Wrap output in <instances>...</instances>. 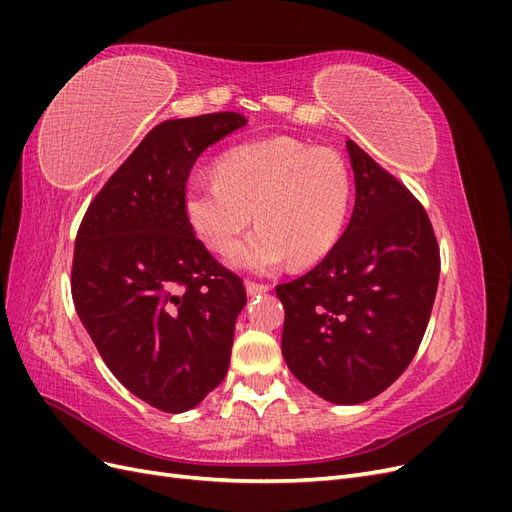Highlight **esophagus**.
I'll return each mask as SVG.
<instances>
[{
    "instance_id": "1",
    "label": "esophagus",
    "mask_w": 512,
    "mask_h": 512,
    "mask_svg": "<svg viewBox=\"0 0 512 512\" xmlns=\"http://www.w3.org/2000/svg\"><path fill=\"white\" fill-rule=\"evenodd\" d=\"M245 290L250 297H256V294H262L269 290V284H256V282H245Z\"/></svg>"
}]
</instances>
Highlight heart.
Instances as JSON below:
<instances>
[{
  "mask_svg": "<svg viewBox=\"0 0 512 512\" xmlns=\"http://www.w3.org/2000/svg\"><path fill=\"white\" fill-rule=\"evenodd\" d=\"M350 207V175L331 149L290 136L228 149L218 177L200 173L185 185L183 211L196 237L226 252L250 226L258 230L230 252L243 269L269 271L286 258L316 265L342 235Z\"/></svg>",
  "mask_w": 512,
  "mask_h": 512,
  "instance_id": "obj_1",
  "label": "heart"
}]
</instances>
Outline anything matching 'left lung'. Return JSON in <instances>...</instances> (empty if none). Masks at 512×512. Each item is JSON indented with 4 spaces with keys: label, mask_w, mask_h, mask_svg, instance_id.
I'll return each mask as SVG.
<instances>
[{
    "label": "left lung",
    "mask_w": 512,
    "mask_h": 512,
    "mask_svg": "<svg viewBox=\"0 0 512 512\" xmlns=\"http://www.w3.org/2000/svg\"><path fill=\"white\" fill-rule=\"evenodd\" d=\"M346 147L356 188L350 224L322 262L275 292L294 378L352 406L389 389L414 359L436 299L440 247L406 185L354 141Z\"/></svg>",
    "instance_id": "1"
}]
</instances>
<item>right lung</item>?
<instances>
[{"mask_svg":"<svg viewBox=\"0 0 512 512\" xmlns=\"http://www.w3.org/2000/svg\"><path fill=\"white\" fill-rule=\"evenodd\" d=\"M245 123L230 111L162 121L76 232V314L115 378L162 412L198 406L230 363L245 288L196 239L183 194L200 153Z\"/></svg>","mask_w":512,"mask_h":512,"instance_id":"add662e5","label":"right lung"}]
</instances>
